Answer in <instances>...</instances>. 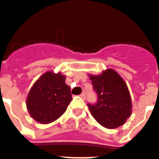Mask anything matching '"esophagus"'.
<instances>
[{
	"label": "esophagus",
	"instance_id": "34e87169",
	"mask_svg": "<svg viewBox=\"0 0 159 159\" xmlns=\"http://www.w3.org/2000/svg\"><path fill=\"white\" fill-rule=\"evenodd\" d=\"M80 96H81V98H83V100H85V99H86V94H85V93H82L81 94H80Z\"/></svg>",
	"mask_w": 159,
	"mask_h": 159
}]
</instances>
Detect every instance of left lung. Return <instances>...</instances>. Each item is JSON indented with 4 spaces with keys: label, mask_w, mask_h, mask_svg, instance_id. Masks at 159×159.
Wrapping results in <instances>:
<instances>
[{
    "label": "left lung",
    "mask_w": 159,
    "mask_h": 159,
    "mask_svg": "<svg viewBox=\"0 0 159 159\" xmlns=\"http://www.w3.org/2000/svg\"><path fill=\"white\" fill-rule=\"evenodd\" d=\"M97 94L95 104H88L92 116L107 129L123 125L131 115V98L126 83L115 70L108 69L99 76H90Z\"/></svg>",
    "instance_id": "1"
}]
</instances>
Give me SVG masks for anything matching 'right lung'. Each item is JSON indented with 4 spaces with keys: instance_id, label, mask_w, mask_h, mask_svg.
<instances>
[{
    "instance_id": "1",
    "label": "right lung",
    "mask_w": 159,
    "mask_h": 159,
    "mask_svg": "<svg viewBox=\"0 0 159 159\" xmlns=\"http://www.w3.org/2000/svg\"><path fill=\"white\" fill-rule=\"evenodd\" d=\"M71 100L70 88L66 83V76L49 71L33 85L26 106L33 119L49 123L62 116Z\"/></svg>"
}]
</instances>
